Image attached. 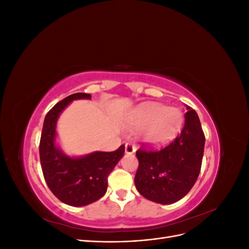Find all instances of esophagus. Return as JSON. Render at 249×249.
<instances>
[{
    "label": "esophagus",
    "mask_w": 249,
    "mask_h": 249,
    "mask_svg": "<svg viewBox=\"0 0 249 249\" xmlns=\"http://www.w3.org/2000/svg\"><path fill=\"white\" fill-rule=\"evenodd\" d=\"M124 150L126 154H134L135 150H136V147H135V145L132 144V143L127 142L124 144Z\"/></svg>",
    "instance_id": "esophagus-1"
}]
</instances>
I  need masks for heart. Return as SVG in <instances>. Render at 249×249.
Segmentation results:
<instances>
[{
	"label": "heart",
	"mask_w": 249,
	"mask_h": 249,
	"mask_svg": "<svg viewBox=\"0 0 249 249\" xmlns=\"http://www.w3.org/2000/svg\"><path fill=\"white\" fill-rule=\"evenodd\" d=\"M132 125L146 127L145 139L154 145L166 144L176 137L183 124V114L178 109L165 108L160 105H142L130 117Z\"/></svg>",
	"instance_id": "1"
}]
</instances>
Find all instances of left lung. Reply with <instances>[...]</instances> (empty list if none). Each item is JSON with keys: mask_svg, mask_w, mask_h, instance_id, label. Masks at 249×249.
I'll use <instances>...</instances> for the list:
<instances>
[{"mask_svg": "<svg viewBox=\"0 0 249 249\" xmlns=\"http://www.w3.org/2000/svg\"><path fill=\"white\" fill-rule=\"evenodd\" d=\"M186 109L183 130L167 146L148 149L143 144L136 152L139 166L135 186L148 200L162 205L176 202L198 178L206 138L197 113L188 105Z\"/></svg>", "mask_w": 249, "mask_h": 249, "instance_id": "1", "label": "left lung"}]
</instances>
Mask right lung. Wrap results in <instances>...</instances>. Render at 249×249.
Masks as SVG:
<instances>
[{
	"label": "right lung",
	"instance_id": "right-lung-1",
	"mask_svg": "<svg viewBox=\"0 0 249 249\" xmlns=\"http://www.w3.org/2000/svg\"><path fill=\"white\" fill-rule=\"evenodd\" d=\"M91 99L89 93H73L57 103L46 115L39 157L44 179L55 196L72 207H83L100 199L107 191L108 177L124 154V145L114 152H95L71 158L55 145L56 123L62 110L73 100Z\"/></svg>",
	"mask_w": 249,
	"mask_h": 249
}]
</instances>
